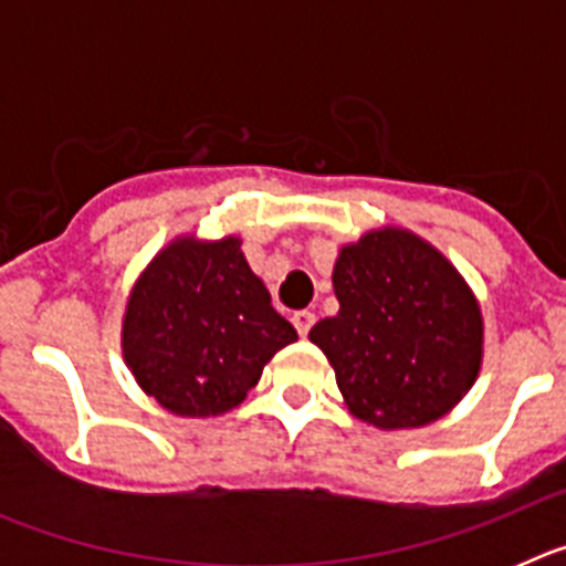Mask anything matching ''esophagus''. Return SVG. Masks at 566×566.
I'll use <instances>...</instances> for the list:
<instances>
[{
    "mask_svg": "<svg viewBox=\"0 0 566 566\" xmlns=\"http://www.w3.org/2000/svg\"><path fill=\"white\" fill-rule=\"evenodd\" d=\"M292 323H294V328H297L300 337H306L314 326V314L312 312H294Z\"/></svg>",
    "mask_w": 566,
    "mask_h": 566,
    "instance_id": "1",
    "label": "esophagus"
}]
</instances>
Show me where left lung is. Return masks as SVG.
I'll list each match as a JSON object with an SVG mask.
<instances>
[{
  "instance_id": "8db88e82",
  "label": "left lung",
  "mask_w": 566,
  "mask_h": 566,
  "mask_svg": "<svg viewBox=\"0 0 566 566\" xmlns=\"http://www.w3.org/2000/svg\"><path fill=\"white\" fill-rule=\"evenodd\" d=\"M339 312L308 339L326 354L348 411L397 431L444 417L482 368L479 303L442 252L408 229H374L339 249Z\"/></svg>"
}]
</instances>
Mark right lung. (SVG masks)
Wrapping results in <instances>:
<instances>
[{
    "label": "right lung",
    "instance_id": "add662e5",
    "mask_svg": "<svg viewBox=\"0 0 566 566\" xmlns=\"http://www.w3.org/2000/svg\"><path fill=\"white\" fill-rule=\"evenodd\" d=\"M297 332L272 308L240 238H178L135 280L122 348L144 394L178 417L238 408Z\"/></svg>",
    "mask_w": 566,
    "mask_h": 566
}]
</instances>
